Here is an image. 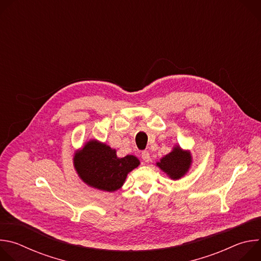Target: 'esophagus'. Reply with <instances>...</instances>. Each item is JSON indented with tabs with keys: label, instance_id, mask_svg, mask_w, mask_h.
<instances>
[{
	"label": "esophagus",
	"instance_id": "1",
	"mask_svg": "<svg viewBox=\"0 0 261 261\" xmlns=\"http://www.w3.org/2000/svg\"><path fill=\"white\" fill-rule=\"evenodd\" d=\"M141 158H142V160H143L144 162H148V161L151 160L150 153H148L147 151H143V152L141 153Z\"/></svg>",
	"mask_w": 261,
	"mask_h": 261
}]
</instances>
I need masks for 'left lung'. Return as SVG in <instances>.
<instances>
[{
    "instance_id": "1",
    "label": "left lung",
    "mask_w": 261,
    "mask_h": 261,
    "mask_svg": "<svg viewBox=\"0 0 261 261\" xmlns=\"http://www.w3.org/2000/svg\"><path fill=\"white\" fill-rule=\"evenodd\" d=\"M192 155L189 150L182 148L175 144L170 153L160 159L156 165L173 180L179 179L187 174L192 165Z\"/></svg>"
}]
</instances>
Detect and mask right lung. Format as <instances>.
I'll list each match as a JSON object with an SVG mask.
<instances>
[{"instance_id": "1", "label": "right lung", "mask_w": 261, "mask_h": 261, "mask_svg": "<svg viewBox=\"0 0 261 261\" xmlns=\"http://www.w3.org/2000/svg\"><path fill=\"white\" fill-rule=\"evenodd\" d=\"M139 164L133 155L119 158L116 148L97 139L87 141L73 156V165L80 178L90 187L105 192L121 189L128 173Z\"/></svg>"}]
</instances>
